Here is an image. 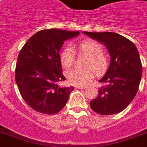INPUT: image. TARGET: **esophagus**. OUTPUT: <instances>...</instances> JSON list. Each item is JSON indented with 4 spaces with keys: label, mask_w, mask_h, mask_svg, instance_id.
Listing matches in <instances>:
<instances>
[{
    "label": "esophagus",
    "mask_w": 147,
    "mask_h": 147,
    "mask_svg": "<svg viewBox=\"0 0 147 147\" xmlns=\"http://www.w3.org/2000/svg\"><path fill=\"white\" fill-rule=\"evenodd\" d=\"M85 88H86L85 86H77L76 88H77V89H85Z\"/></svg>",
    "instance_id": "obj_1"
}]
</instances>
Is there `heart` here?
Here are the masks:
<instances>
[{"mask_svg":"<svg viewBox=\"0 0 147 147\" xmlns=\"http://www.w3.org/2000/svg\"><path fill=\"white\" fill-rule=\"evenodd\" d=\"M80 52L88 55L90 59L88 62L87 66L92 67L97 73H101L107 68V57L102 53V48L98 42L92 40H85L78 45ZM75 59L73 48L68 46L60 53V61L62 66L69 68L72 65ZM69 83L76 86L85 85L94 78V72L93 69H72L68 70L65 73Z\"/></svg>","mask_w":147,"mask_h":147,"instance_id":"obj_1","label":"heart"}]
</instances>
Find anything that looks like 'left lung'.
Returning a JSON list of instances; mask_svg holds the SVG:
<instances>
[{
	"mask_svg": "<svg viewBox=\"0 0 147 147\" xmlns=\"http://www.w3.org/2000/svg\"><path fill=\"white\" fill-rule=\"evenodd\" d=\"M88 36L106 47L111 56L110 65L100 82L98 96L90 102L92 109L101 115L120 113L136 96L142 76L139 52L130 40L116 33H92Z\"/></svg>",
	"mask_w": 147,
	"mask_h": 147,
	"instance_id": "left-lung-1",
	"label": "left lung"
}]
</instances>
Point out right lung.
<instances>
[{"mask_svg":"<svg viewBox=\"0 0 147 147\" xmlns=\"http://www.w3.org/2000/svg\"><path fill=\"white\" fill-rule=\"evenodd\" d=\"M78 35L79 32L57 29L40 30L27 40L20 52L16 83L22 98L36 111L56 114L68 101L74 88L59 85L65 80L59 52L65 40Z\"/></svg>","mask_w":147,"mask_h":147,"instance_id":"add662e5","label":"right lung"}]
</instances>
